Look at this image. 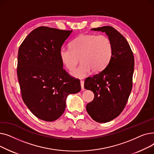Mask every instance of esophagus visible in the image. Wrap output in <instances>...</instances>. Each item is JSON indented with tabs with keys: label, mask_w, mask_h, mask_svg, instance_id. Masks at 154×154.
Masks as SVG:
<instances>
[{
	"label": "esophagus",
	"mask_w": 154,
	"mask_h": 154,
	"mask_svg": "<svg viewBox=\"0 0 154 154\" xmlns=\"http://www.w3.org/2000/svg\"><path fill=\"white\" fill-rule=\"evenodd\" d=\"M80 85H81L82 90H84V80H81V81H80Z\"/></svg>",
	"instance_id": "1"
}]
</instances>
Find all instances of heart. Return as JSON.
Masks as SVG:
<instances>
[{
	"mask_svg": "<svg viewBox=\"0 0 154 154\" xmlns=\"http://www.w3.org/2000/svg\"><path fill=\"white\" fill-rule=\"evenodd\" d=\"M113 52L110 38L103 35L81 34L70 43V48L62 47L59 55L62 63L71 70L79 62V66L71 72L77 79H84L92 70L99 72L109 63Z\"/></svg>",
	"mask_w": 154,
	"mask_h": 154,
	"instance_id": "heart-1",
	"label": "heart"
}]
</instances>
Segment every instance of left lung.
Segmentation results:
<instances>
[{
  "label": "left lung",
  "instance_id": "8db88e82",
  "mask_svg": "<svg viewBox=\"0 0 154 154\" xmlns=\"http://www.w3.org/2000/svg\"><path fill=\"white\" fill-rule=\"evenodd\" d=\"M91 30L105 32L111 40L113 52L102 71L87 77L84 88L94 94L86 110L93 120L106 123L118 117L124 110L132 88L134 58L125 38L114 28L103 26Z\"/></svg>",
  "mask_w": 154,
  "mask_h": 154
}]
</instances>
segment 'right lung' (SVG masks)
Returning <instances> with one entry per match:
<instances>
[{"mask_svg": "<svg viewBox=\"0 0 154 154\" xmlns=\"http://www.w3.org/2000/svg\"><path fill=\"white\" fill-rule=\"evenodd\" d=\"M72 30L39 27L18 52L17 77L23 102L37 118L52 122L66 107L69 95L81 89L80 80L63 69L59 51Z\"/></svg>", "mask_w": 154, "mask_h": 154, "instance_id": "obj_1", "label": "right lung"}]
</instances>
